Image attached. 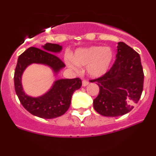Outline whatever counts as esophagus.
Returning a JSON list of instances; mask_svg holds the SVG:
<instances>
[{
	"label": "esophagus",
	"instance_id": "esophagus-1",
	"mask_svg": "<svg viewBox=\"0 0 156 156\" xmlns=\"http://www.w3.org/2000/svg\"><path fill=\"white\" fill-rule=\"evenodd\" d=\"M89 84V81H88L87 80H83V81H82V86H86Z\"/></svg>",
	"mask_w": 156,
	"mask_h": 156
}]
</instances>
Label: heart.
<instances>
[{"label": "heart", "mask_w": 156, "mask_h": 156, "mask_svg": "<svg viewBox=\"0 0 156 156\" xmlns=\"http://www.w3.org/2000/svg\"><path fill=\"white\" fill-rule=\"evenodd\" d=\"M112 59L113 53L110 48L97 46L77 50L73 60L69 58L67 63L70 68L76 71L79 70L78 66L86 67L89 76L99 78L108 72Z\"/></svg>", "instance_id": "b5f03b06"}]
</instances>
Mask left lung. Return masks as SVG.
Returning a JSON list of instances; mask_svg holds the SVG:
<instances>
[{
    "label": "left lung",
    "mask_w": 156,
    "mask_h": 156,
    "mask_svg": "<svg viewBox=\"0 0 156 156\" xmlns=\"http://www.w3.org/2000/svg\"><path fill=\"white\" fill-rule=\"evenodd\" d=\"M115 63L97 82L99 93L94 99V108L107 117L128 113L137 103L143 91L144 73L140 54L125 43L119 42Z\"/></svg>",
    "instance_id": "obj_1"
}]
</instances>
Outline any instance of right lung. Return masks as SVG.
Returning <instances> with one entry per match:
<instances>
[{
    "mask_svg": "<svg viewBox=\"0 0 156 156\" xmlns=\"http://www.w3.org/2000/svg\"><path fill=\"white\" fill-rule=\"evenodd\" d=\"M62 46L46 43L41 49L30 47L19 56L14 72V88L20 102L28 112L42 119H51L62 115L70 108L73 94L82 85L80 78L59 79L54 82L51 89L38 97L25 94L22 86V76L28 65L43 64L50 67L54 73L65 67L55 53L61 51Z\"/></svg>",
    "mask_w": 156,
    "mask_h": 156,
    "instance_id": "1",
    "label": "right lung"
}]
</instances>
